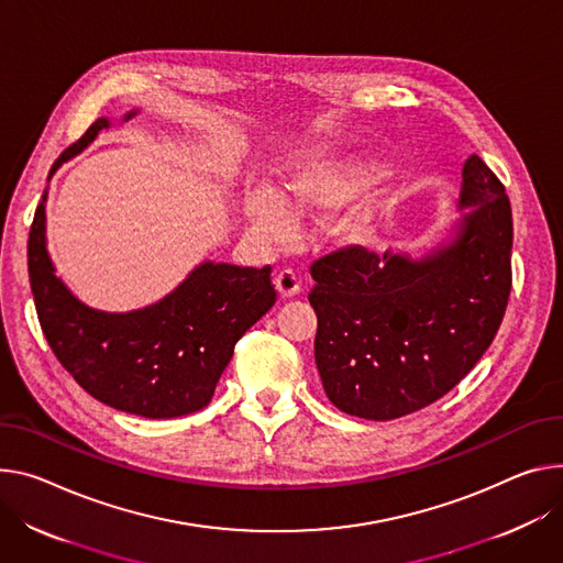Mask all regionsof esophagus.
I'll return each mask as SVG.
<instances>
[{
	"label": "esophagus",
	"mask_w": 563,
	"mask_h": 563,
	"mask_svg": "<svg viewBox=\"0 0 563 563\" xmlns=\"http://www.w3.org/2000/svg\"><path fill=\"white\" fill-rule=\"evenodd\" d=\"M274 285H276V289H278V294L283 298H291V296H296L300 291V280H298V276L291 269L278 272L276 278H274Z\"/></svg>",
	"instance_id": "obj_1"
}]
</instances>
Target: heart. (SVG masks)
<instances>
[{
	"label": "heart",
	"mask_w": 563,
	"mask_h": 563,
	"mask_svg": "<svg viewBox=\"0 0 563 563\" xmlns=\"http://www.w3.org/2000/svg\"><path fill=\"white\" fill-rule=\"evenodd\" d=\"M379 170L362 164L314 162L294 173L287 195L258 190L246 199L249 227L265 240L285 242L296 229V216H325L360 199ZM379 218L373 209L350 213L339 224V238L347 244H368L377 233Z\"/></svg>",
	"instance_id": "obj_1"
}]
</instances>
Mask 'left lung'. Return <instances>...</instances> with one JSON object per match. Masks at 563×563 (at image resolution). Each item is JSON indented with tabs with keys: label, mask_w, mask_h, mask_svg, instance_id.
I'll return each mask as SVG.
<instances>
[{
	"label": "left lung",
	"mask_w": 563,
	"mask_h": 563,
	"mask_svg": "<svg viewBox=\"0 0 563 563\" xmlns=\"http://www.w3.org/2000/svg\"><path fill=\"white\" fill-rule=\"evenodd\" d=\"M460 218L420 258L341 249L312 265L317 368L339 411L395 420L446 395L494 341L512 287V209L472 155Z\"/></svg>",
	"instance_id": "obj_1"
}]
</instances>
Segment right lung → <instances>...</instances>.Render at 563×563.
<instances>
[{
	"mask_svg": "<svg viewBox=\"0 0 563 563\" xmlns=\"http://www.w3.org/2000/svg\"><path fill=\"white\" fill-rule=\"evenodd\" d=\"M130 110L121 121H130ZM112 128L100 117L51 168ZM48 175V179H51ZM29 278L42 332L71 377L117 411L170 420L213 399L238 339L276 302L272 267L199 263L170 294L130 312L89 308L56 276L46 249V190L29 233Z\"/></svg>",
	"mask_w": 563,
	"mask_h": 563,
	"instance_id": "add662e5",
	"label": "right lung"
}]
</instances>
